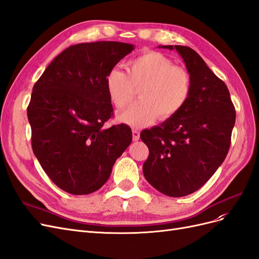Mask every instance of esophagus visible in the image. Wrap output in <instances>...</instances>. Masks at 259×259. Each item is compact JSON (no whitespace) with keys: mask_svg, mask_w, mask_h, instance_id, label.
Masks as SVG:
<instances>
[{"mask_svg":"<svg viewBox=\"0 0 259 259\" xmlns=\"http://www.w3.org/2000/svg\"><path fill=\"white\" fill-rule=\"evenodd\" d=\"M132 134H133V140H134V142H137V140H138L139 137H140L139 132H138L136 128H133V130H132Z\"/></svg>","mask_w":259,"mask_h":259,"instance_id":"esophagus-1","label":"esophagus"}]
</instances>
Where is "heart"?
Instances as JSON below:
<instances>
[{
	"label": "heart",
	"instance_id": "1",
	"mask_svg": "<svg viewBox=\"0 0 259 259\" xmlns=\"http://www.w3.org/2000/svg\"><path fill=\"white\" fill-rule=\"evenodd\" d=\"M106 88L117 109L126 107L140 89V100L117 115L130 126H140L152 122L156 115L160 120L175 115L189 98L191 77L163 54L147 52L127 62L126 72L111 69L106 76Z\"/></svg>",
	"mask_w": 259,
	"mask_h": 259
}]
</instances>
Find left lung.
I'll list each match as a JSON object with an SVG mask.
<instances>
[{"label":"left lung","instance_id":"1","mask_svg":"<svg viewBox=\"0 0 259 259\" xmlns=\"http://www.w3.org/2000/svg\"><path fill=\"white\" fill-rule=\"evenodd\" d=\"M176 50L191 77L185 106L140 138L149 148L143 171L147 182L168 197H185L204 185L222 165L231 143L236 110L226 84L188 46Z\"/></svg>","mask_w":259,"mask_h":259}]
</instances>
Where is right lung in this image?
Wrapping results in <instances>:
<instances>
[{
	"label": "right lung",
	"mask_w": 259,
	"mask_h": 259,
	"mask_svg": "<svg viewBox=\"0 0 259 259\" xmlns=\"http://www.w3.org/2000/svg\"><path fill=\"white\" fill-rule=\"evenodd\" d=\"M133 50L111 41L72 45L33 86L27 109L32 150L52 182L68 193L103 187L132 143L127 125H104L113 114L106 76Z\"/></svg>",
	"instance_id": "1"
}]
</instances>
